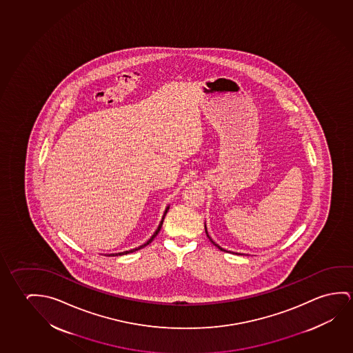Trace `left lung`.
<instances>
[{
  "instance_id": "obj_1",
  "label": "left lung",
  "mask_w": 353,
  "mask_h": 353,
  "mask_svg": "<svg viewBox=\"0 0 353 353\" xmlns=\"http://www.w3.org/2000/svg\"><path fill=\"white\" fill-rule=\"evenodd\" d=\"M205 232H206V230H205ZM206 234H208V232H206ZM208 237H209V236H208ZM209 239H210V241H212V239H210V237H209ZM212 243L215 244V245H216V247H217V248H219V250H223V252H226V250H223V248H221V247H219V245H217V244L215 243V242H212Z\"/></svg>"
}]
</instances>
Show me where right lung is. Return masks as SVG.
Listing matches in <instances>:
<instances>
[{"instance_id": "right-lung-1", "label": "right lung", "mask_w": 353, "mask_h": 353, "mask_svg": "<svg viewBox=\"0 0 353 353\" xmlns=\"http://www.w3.org/2000/svg\"><path fill=\"white\" fill-rule=\"evenodd\" d=\"M168 208H170V206H168V208H166V210H165V212H163V220H161V223H160V225H159V228H157V231H155V232H154V234H152V239H149L147 243L141 244V247H138V248H134V250H127V252H122V253H116V254H110L109 256H116V255H123L128 254V253H133V252H136V250L144 248V247H145V245H148V244L152 243V239L157 237V234H159V231H160V228H161V226H163V219H165V216H166V214H168Z\"/></svg>"}]
</instances>
